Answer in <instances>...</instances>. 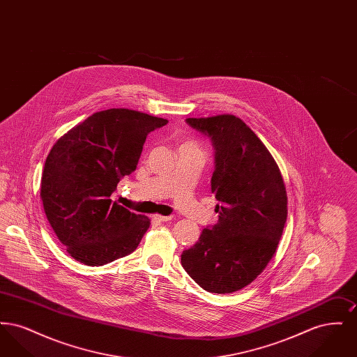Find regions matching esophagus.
<instances>
[{
	"label": "esophagus",
	"mask_w": 357,
	"mask_h": 357,
	"mask_svg": "<svg viewBox=\"0 0 357 357\" xmlns=\"http://www.w3.org/2000/svg\"><path fill=\"white\" fill-rule=\"evenodd\" d=\"M153 220L158 222H169L172 220L171 215H160V214H155L153 215Z\"/></svg>",
	"instance_id": "obj_1"
}]
</instances>
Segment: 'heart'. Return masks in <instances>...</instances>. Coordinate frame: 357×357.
<instances>
[{
  "label": "heart",
  "mask_w": 357,
  "mask_h": 357,
  "mask_svg": "<svg viewBox=\"0 0 357 357\" xmlns=\"http://www.w3.org/2000/svg\"><path fill=\"white\" fill-rule=\"evenodd\" d=\"M182 149H197V150H199L198 144L194 140H185V142H182V144L179 146V150H182Z\"/></svg>",
  "instance_id": "obj_1"
}]
</instances>
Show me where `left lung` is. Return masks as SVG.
I'll use <instances>...</instances> for the list:
<instances>
[{"instance_id": "1", "label": "left lung", "mask_w": 357, "mask_h": 357, "mask_svg": "<svg viewBox=\"0 0 357 357\" xmlns=\"http://www.w3.org/2000/svg\"><path fill=\"white\" fill-rule=\"evenodd\" d=\"M187 123L213 142L220 218L182 253V266L204 290L233 293L252 284L275 253L288 217L287 187L272 153L237 116Z\"/></svg>"}]
</instances>
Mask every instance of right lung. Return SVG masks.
<instances>
[{
    "label": "right lung",
    "instance_id": "right-lung-1",
    "mask_svg": "<svg viewBox=\"0 0 357 357\" xmlns=\"http://www.w3.org/2000/svg\"><path fill=\"white\" fill-rule=\"evenodd\" d=\"M163 118L127 108L95 112L52 147L40 197L53 231L68 255L102 266L132 253L151 222L109 199L135 170L146 136Z\"/></svg>",
    "mask_w": 357,
    "mask_h": 357
}]
</instances>
